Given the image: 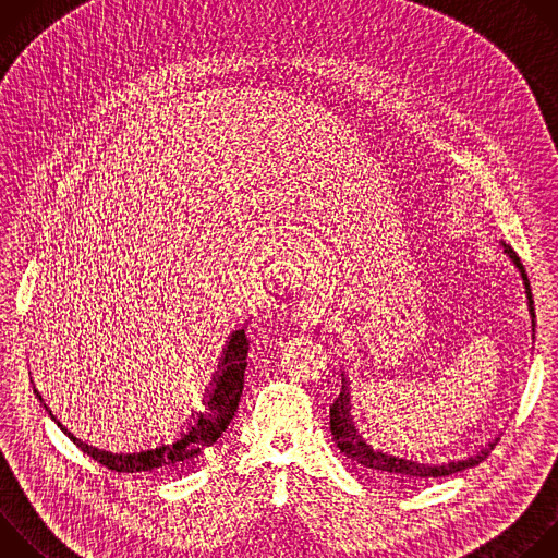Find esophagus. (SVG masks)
<instances>
[{
    "label": "esophagus",
    "mask_w": 558,
    "mask_h": 558,
    "mask_svg": "<svg viewBox=\"0 0 558 558\" xmlns=\"http://www.w3.org/2000/svg\"><path fill=\"white\" fill-rule=\"evenodd\" d=\"M325 302H320L317 298H304L298 302L295 311H293V320L298 323V327L302 329H311L325 317Z\"/></svg>",
    "instance_id": "34e87169"
}]
</instances>
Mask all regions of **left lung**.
<instances>
[{
	"instance_id": "1",
	"label": "left lung",
	"mask_w": 558,
	"mask_h": 558,
	"mask_svg": "<svg viewBox=\"0 0 558 558\" xmlns=\"http://www.w3.org/2000/svg\"><path fill=\"white\" fill-rule=\"evenodd\" d=\"M504 252L510 256V260L514 263V267L521 271L523 284H525V293H527V308L532 315V331H534V300H532V289H530V280L527 274L517 256V252L504 243ZM329 417H331V435L338 444V448L355 463L375 470L377 474L388 476V480H400V482H426V480H437V476H448L454 472H461L465 468H472L480 461H484L488 457V452L497 446L499 439L490 441L488 448H482V452L470 454L465 459H452L446 463H422V461H413L407 457H395L381 450L371 448L364 437L357 433L355 424H353V415H351V397H349V386H347V377H342V390L336 397V402L329 409Z\"/></svg>"
}]
</instances>
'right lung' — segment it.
I'll use <instances>...</instances> for the list:
<instances>
[{
    "label": "right lung",
    "mask_w": 558,
    "mask_h": 558,
    "mask_svg": "<svg viewBox=\"0 0 558 558\" xmlns=\"http://www.w3.org/2000/svg\"><path fill=\"white\" fill-rule=\"evenodd\" d=\"M247 351L250 340L245 336V329H238L229 336V342L222 351V357L218 362V371L214 375V388L207 395L205 411L196 415V420L190 424L185 433L174 444H161L158 448L141 450V452H110L99 450L78 437H74L57 417L50 413V417L57 422V426L78 446L88 457H93L97 463L114 470V472H143V474H170L183 470L187 463H192L205 448L218 441V437L227 430L229 422L233 420L238 411V402H241L243 384H245V368H247ZM37 392V388H35ZM41 400V395L37 392Z\"/></svg>",
    "instance_id": "add662e5"
}]
</instances>
